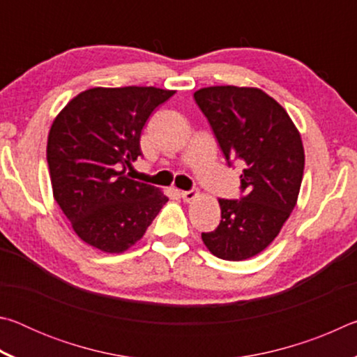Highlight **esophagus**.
<instances>
[{
	"instance_id": "esophagus-1",
	"label": "esophagus",
	"mask_w": 357,
	"mask_h": 357,
	"mask_svg": "<svg viewBox=\"0 0 357 357\" xmlns=\"http://www.w3.org/2000/svg\"><path fill=\"white\" fill-rule=\"evenodd\" d=\"M197 195H198V192H197V190H193V189H190V190H183V192H181V197H183V200H184V202H192L193 198H197Z\"/></svg>"
}]
</instances>
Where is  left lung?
I'll use <instances>...</instances> for the list:
<instances>
[{
    "mask_svg": "<svg viewBox=\"0 0 357 357\" xmlns=\"http://www.w3.org/2000/svg\"><path fill=\"white\" fill-rule=\"evenodd\" d=\"M229 167L238 160L241 198H219L222 220L202 233L209 252L241 261L263 252L298 200L304 148L298 129L279 102L258 88L209 86L193 94Z\"/></svg>",
    "mask_w": 357,
    "mask_h": 357,
    "instance_id": "obj_1",
    "label": "left lung"
}]
</instances>
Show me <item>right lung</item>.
Wrapping results in <instances>:
<instances>
[{"label":"right lung","instance_id":"right-lung-1","mask_svg":"<svg viewBox=\"0 0 357 357\" xmlns=\"http://www.w3.org/2000/svg\"><path fill=\"white\" fill-rule=\"evenodd\" d=\"M174 91L154 86L91 88L53 121L47 162L53 197L78 238L107 253L140 239L168 198L129 179L126 165L142 155L140 135Z\"/></svg>","mask_w":357,"mask_h":357}]
</instances>
